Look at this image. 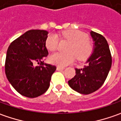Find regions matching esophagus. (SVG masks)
Returning <instances> with one entry per match:
<instances>
[{"instance_id":"obj_1","label":"esophagus","mask_w":121,"mask_h":121,"mask_svg":"<svg viewBox=\"0 0 121 121\" xmlns=\"http://www.w3.org/2000/svg\"><path fill=\"white\" fill-rule=\"evenodd\" d=\"M65 68L64 67H59V66H58L57 67H56V70L57 71H62V70H63Z\"/></svg>"}]
</instances>
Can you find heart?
I'll use <instances>...</instances> for the list:
<instances>
[{
    "label": "heart",
    "instance_id": "obj_1",
    "mask_svg": "<svg viewBox=\"0 0 121 121\" xmlns=\"http://www.w3.org/2000/svg\"><path fill=\"white\" fill-rule=\"evenodd\" d=\"M63 40L69 41L67 52H56L50 56V63L58 66H67L73 63L76 57L79 60H84L93 52L94 45L88 38V35L77 30H66L60 33ZM58 36L54 34H50L46 39V46L50 51H55L58 46Z\"/></svg>",
    "mask_w": 121,
    "mask_h": 121
}]
</instances>
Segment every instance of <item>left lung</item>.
I'll list each match as a JSON object with an SVG mask.
<instances>
[{
    "mask_svg": "<svg viewBox=\"0 0 121 121\" xmlns=\"http://www.w3.org/2000/svg\"><path fill=\"white\" fill-rule=\"evenodd\" d=\"M94 41V52L83 69H75V75L68 81L73 90L83 94H90L104 84L112 65V56L104 37L91 31Z\"/></svg>",
    "mask_w": 121,
    "mask_h": 121,
    "instance_id": "1",
    "label": "left lung"
}]
</instances>
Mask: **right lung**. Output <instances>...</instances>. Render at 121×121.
<instances>
[{"label":"right lung","mask_w":121,"mask_h":121,"mask_svg":"<svg viewBox=\"0 0 121 121\" xmlns=\"http://www.w3.org/2000/svg\"><path fill=\"white\" fill-rule=\"evenodd\" d=\"M48 34L45 30L27 31L13 41L7 50L4 65L7 79L17 91L27 98L44 94L56 69L43 60L48 54L46 47Z\"/></svg>","instance_id":"add662e5"}]
</instances>
